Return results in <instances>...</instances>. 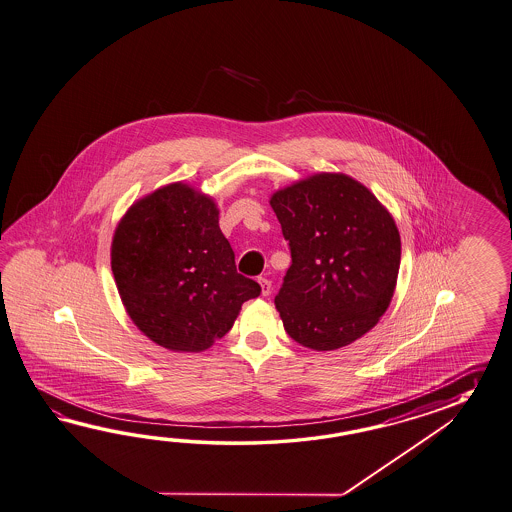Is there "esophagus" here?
Masks as SVG:
<instances>
[{"instance_id": "34e87169", "label": "esophagus", "mask_w": 512, "mask_h": 512, "mask_svg": "<svg viewBox=\"0 0 512 512\" xmlns=\"http://www.w3.org/2000/svg\"><path fill=\"white\" fill-rule=\"evenodd\" d=\"M258 282H260V286H262L263 297L271 295V291H273V284H271V280H269V278H265V276H260V278H258Z\"/></svg>"}]
</instances>
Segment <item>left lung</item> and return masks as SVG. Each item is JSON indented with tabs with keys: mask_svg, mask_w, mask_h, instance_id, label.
Instances as JSON below:
<instances>
[{
	"mask_svg": "<svg viewBox=\"0 0 512 512\" xmlns=\"http://www.w3.org/2000/svg\"><path fill=\"white\" fill-rule=\"evenodd\" d=\"M291 252L274 298L298 345L335 350L380 321L400 269L394 219L363 184L321 173L271 199Z\"/></svg>",
	"mask_w": 512,
	"mask_h": 512,
	"instance_id": "left-lung-1",
	"label": "left lung"
}]
</instances>
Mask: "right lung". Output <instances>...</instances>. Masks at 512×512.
I'll list each match as a JSON object with an SVG mask.
<instances>
[{"label":"right lung","instance_id":"1","mask_svg":"<svg viewBox=\"0 0 512 512\" xmlns=\"http://www.w3.org/2000/svg\"><path fill=\"white\" fill-rule=\"evenodd\" d=\"M112 273L134 324L156 345L201 352L262 293L238 273L214 201L184 184L147 195L121 219Z\"/></svg>","mask_w":512,"mask_h":512}]
</instances>
